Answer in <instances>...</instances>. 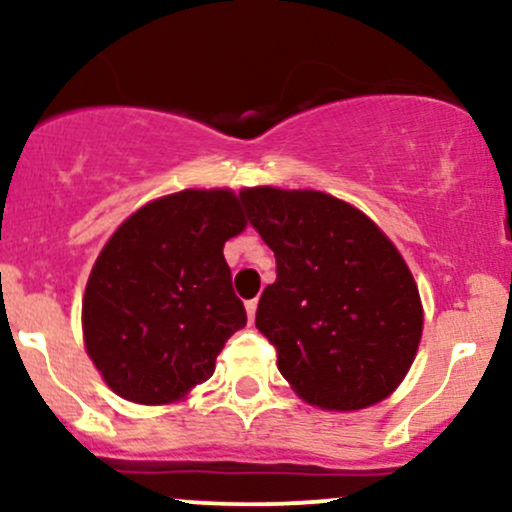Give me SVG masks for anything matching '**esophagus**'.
I'll use <instances>...</instances> for the list:
<instances>
[{
	"mask_svg": "<svg viewBox=\"0 0 512 512\" xmlns=\"http://www.w3.org/2000/svg\"><path fill=\"white\" fill-rule=\"evenodd\" d=\"M245 310H248V322H255V313H257V301H248V303H245Z\"/></svg>",
	"mask_w": 512,
	"mask_h": 512,
	"instance_id": "1",
	"label": "esophagus"
}]
</instances>
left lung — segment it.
Returning a JSON list of instances; mask_svg holds the SVG:
<instances>
[{"instance_id":"1","label":"left lung","mask_w":512,"mask_h":512,"mask_svg":"<svg viewBox=\"0 0 512 512\" xmlns=\"http://www.w3.org/2000/svg\"><path fill=\"white\" fill-rule=\"evenodd\" d=\"M248 219L274 250L276 281L255 325L303 402L358 411L407 378L424 305L402 252L370 216L320 190H240Z\"/></svg>"}]
</instances>
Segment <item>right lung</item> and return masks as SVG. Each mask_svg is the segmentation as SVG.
<instances>
[{"label":"right lung","instance_id":"add662e5","mask_svg":"<svg viewBox=\"0 0 512 512\" xmlns=\"http://www.w3.org/2000/svg\"><path fill=\"white\" fill-rule=\"evenodd\" d=\"M231 187L173 192L129 214L98 252L81 301L86 354L117 397L146 407L187 399L245 327L223 257L248 228Z\"/></svg>","mask_w":512,"mask_h":512}]
</instances>
